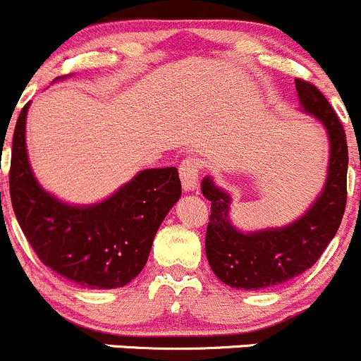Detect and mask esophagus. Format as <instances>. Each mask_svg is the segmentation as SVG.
Here are the masks:
<instances>
[{
    "label": "esophagus",
    "mask_w": 361,
    "mask_h": 361,
    "mask_svg": "<svg viewBox=\"0 0 361 361\" xmlns=\"http://www.w3.org/2000/svg\"><path fill=\"white\" fill-rule=\"evenodd\" d=\"M200 170H202V165L196 158L192 156H188L180 161L179 172H180V180H182V188L185 191H192L196 188V182H198V176Z\"/></svg>",
    "instance_id": "esophagus-1"
}]
</instances>
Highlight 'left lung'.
I'll return each instance as SVG.
<instances>
[{
  "mask_svg": "<svg viewBox=\"0 0 361 361\" xmlns=\"http://www.w3.org/2000/svg\"><path fill=\"white\" fill-rule=\"evenodd\" d=\"M303 110L324 124L330 163L323 192L305 216L279 230L240 233L228 221L230 196L207 177L202 191L210 200L205 252L212 272L237 290H265L300 276L321 258L337 233L348 200V142L341 119L323 92L295 78Z\"/></svg>",
  "mask_w": 361,
  "mask_h": 361,
  "instance_id": "8db88e82",
  "label": "left lung"
}]
</instances>
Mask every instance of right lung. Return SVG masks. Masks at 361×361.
I'll return each instance as SVG.
<instances>
[{
  "label": "right lung",
  "mask_w": 361,
  "mask_h": 361,
  "mask_svg": "<svg viewBox=\"0 0 361 361\" xmlns=\"http://www.w3.org/2000/svg\"><path fill=\"white\" fill-rule=\"evenodd\" d=\"M13 130L10 198L20 230L44 265L84 288L126 286L145 267L152 240L180 198L176 166L152 169L105 202L73 207L40 188L26 154V114Z\"/></svg>",
  "instance_id": "add662e5"
}]
</instances>
